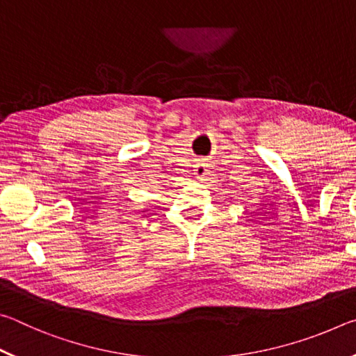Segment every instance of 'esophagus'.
<instances>
[{"mask_svg": "<svg viewBox=\"0 0 356 356\" xmlns=\"http://www.w3.org/2000/svg\"><path fill=\"white\" fill-rule=\"evenodd\" d=\"M195 176L196 179H204L207 176V168L204 163H196L195 165Z\"/></svg>", "mask_w": 356, "mask_h": 356, "instance_id": "1", "label": "esophagus"}]
</instances>
